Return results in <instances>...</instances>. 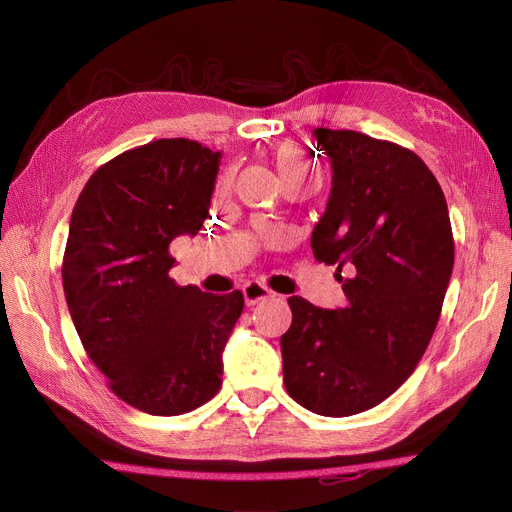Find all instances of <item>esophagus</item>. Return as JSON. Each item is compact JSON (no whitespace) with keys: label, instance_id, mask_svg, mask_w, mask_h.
I'll return each mask as SVG.
<instances>
[{"label":"esophagus","instance_id":"1","mask_svg":"<svg viewBox=\"0 0 512 512\" xmlns=\"http://www.w3.org/2000/svg\"><path fill=\"white\" fill-rule=\"evenodd\" d=\"M243 297L247 305H258L260 301H267L273 297V292L260 282H247L243 286Z\"/></svg>","mask_w":512,"mask_h":512}]
</instances>
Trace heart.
I'll return each instance as SVG.
<instances>
[{"label": "heart", "mask_w": 512, "mask_h": 512, "mask_svg": "<svg viewBox=\"0 0 512 512\" xmlns=\"http://www.w3.org/2000/svg\"><path fill=\"white\" fill-rule=\"evenodd\" d=\"M271 160L280 173L286 188H316L320 183V168L307 158V153L292 141L275 145L271 151ZM228 179H222L220 192L226 190Z\"/></svg>", "instance_id": "1"}]
</instances>
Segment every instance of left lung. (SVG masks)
<instances>
[{
    "mask_svg": "<svg viewBox=\"0 0 512 512\" xmlns=\"http://www.w3.org/2000/svg\"><path fill=\"white\" fill-rule=\"evenodd\" d=\"M314 136L333 185L312 250L337 267L348 303L322 309L288 299L284 384L307 410L352 416L382 404L421 361L455 243L440 183L414 151L352 130L316 128Z\"/></svg>",
    "mask_w": 512,
    "mask_h": 512,
    "instance_id": "1",
    "label": "left lung"
}]
</instances>
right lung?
<instances>
[{"label": "right lung", "instance_id": "add662e5", "mask_svg": "<svg viewBox=\"0 0 512 512\" xmlns=\"http://www.w3.org/2000/svg\"><path fill=\"white\" fill-rule=\"evenodd\" d=\"M220 151L160 138L100 166L76 200L61 267L72 322L111 391L153 416L220 391L243 294L179 286L168 247L203 228Z\"/></svg>", "mask_w": 512, "mask_h": 512}]
</instances>
